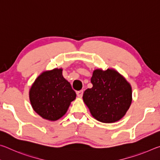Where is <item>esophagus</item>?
<instances>
[{
	"instance_id": "34e87169",
	"label": "esophagus",
	"mask_w": 160,
	"mask_h": 160,
	"mask_svg": "<svg viewBox=\"0 0 160 160\" xmlns=\"http://www.w3.org/2000/svg\"><path fill=\"white\" fill-rule=\"evenodd\" d=\"M77 96L78 97H82V94H83V90H80V91H78L77 92Z\"/></svg>"
}]
</instances>
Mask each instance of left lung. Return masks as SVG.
<instances>
[{"label":"left lung","instance_id":"left-lung-1","mask_svg":"<svg viewBox=\"0 0 160 160\" xmlns=\"http://www.w3.org/2000/svg\"><path fill=\"white\" fill-rule=\"evenodd\" d=\"M92 88L84 92L83 100L91 114L102 123L116 122L125 115L132 101V90L125 78L114 70L98 69L91 78Z\"/></svg>","mask_w":160,"mask_h":160}]
</instances>
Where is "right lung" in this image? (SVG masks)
Here are the masks:
<instances>
[{"mask_svg":"<svg viewBox=\"0 0 160 160\" xmlns=\"http://www.w3.org/2000/svg\"><path fill=\"white\" fill-rule=\"evenodd\" d=\"M76 94L62 75V69L44 72L38 77L29 91L34 110L42 118L56 121L66 113Z\"/></svg>","mask_w":160,"mask_h":160,"instance_id":"1","label":"right lung"}]
</instances>
